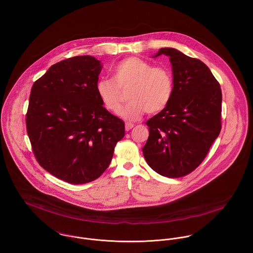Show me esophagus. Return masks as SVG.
<instances>
[{
    "label": "esophagus",
    "instance_id": "esophagus-1",
    "mask_svg": "<svg viewBox=\"0 0 253 253\" xmlns=\"http://www.w3.org/2000/svg\"><path fill=\"white\" fill-rule=\"evenodd\" d=\"M133 126H133V124L126 123V131H128V130H130Z\"/></svg>",
    "mask_w": 253,
    "mask_h": 253
}]
</instances>
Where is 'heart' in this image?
Returning a JSON list of instances; mask_svg holds the SVG:
<instances>
[{
  "label": "heart",
  "mask_w": 253,
  "mask_h": 253,
  "mask_svg": "<svg viewBox=\"0 0 253 253\" xmlns=\"http://www.w3.org/2000/svg\"><path fill=\"white\" fill-rule=\"evenodd\" d=\"M103 106L117 113L123 102V92L129 90V103L120 116L128 122L139 120L145 112L155 115L166 108L173 94V79L164 67H154L139 57H126L112 69V80L101 79L95 85Z\"/></svg>",
  "instance_id": "b5f03b06"
}]
</instances>
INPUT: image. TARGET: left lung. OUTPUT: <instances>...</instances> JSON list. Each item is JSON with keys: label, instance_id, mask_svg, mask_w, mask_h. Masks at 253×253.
I'll use <instances>...</instances> for the list:
<instances>
[{"label": "left lung", "instance_id": "left-lung-1", "mask_svg": "<svg viewBox=\"0 0 253 253\" xmlns=\"http://www.w3.org/2000/svg\"><path fill=\"white\" fill-rule=\"evenodd\" d=\"M172 66L173 94L169 105L147 121L149 137L142 152L157 173L177 178L206 158L221 130L222 92L210 68L172 47L161 48Z\"/></svg>", "mask_w": 253, "mask_h": 253}]
</instances>
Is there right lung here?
I'll list each match as a JSON object with an SVG mask.
<instances>
[{"label":"right lung","mask_w":253,"mask_h":253,"mask_svg":"<svg viewBox=\"0 0 253 253\" xmlns=\"http://www.w3.org/2000/svg\"><path fill=\"white\" fill-rule=\"evenodd\" d=\"M101 69L93 56H75L49 67L31 89L26 126L37 161L70 184L98 178L125 136V123L96 93Z\"/></svg>","instance_id":"right-lung-1"}]
</instances>
